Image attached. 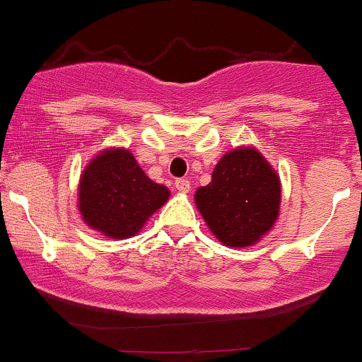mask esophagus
Returning <instances> with one entry per match:
<instances>
[{"mask_svg": "<svg viewBox=\"0 0 362 362\" xmlns=\"http://www.w3.org/2000/svg\"><path fill=\"white\" fill-rule=\"evenodd\" d=\"M174 185H176V189L180 193H188L189 188H192V186H189V181L188 180H176V182H174Z\"/></svg>", "mask_w": 362, "mask_h": 362, "instance_id": "esophagus-1", "label": "esophagus"}]
</instances>
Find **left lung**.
Listing matches in <instances>:
<instances>
[{"label":"left lung","instance_id":"obj_1","mask_svg":"<svg viewBox=\"0 0 362 362\" xmlns=\"http://www.w3.org/2000/svg\"><path fill=\"white\" fill-rule=\"evenodd\" d=\"M195 204L221 243L231 248L250 247L278 221L281 181L255 146H238L221 157L212 181L195 192Z\"/></svg>","mask_w":362,"mask_h":362}]
</instances>
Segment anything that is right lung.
Here are the masks:
<instances>
[{
  "instance_id": "add662e5",
  "label": "right lung",
  "mask_w": 362,
  "mask_h": 362,
  "mask_svg": "<svg viewBox=\"0 0 362 362\" xmlns=\"http://www.w3.org/2000/svg\"><path fill=\"white\" fill-rule=\"evenodd\" d=\"M169 195V188L151 181L129 150L112 146L84 167L77 209L89 228L124 240L138 235Z\"/></svg>"
}]
</instances>
